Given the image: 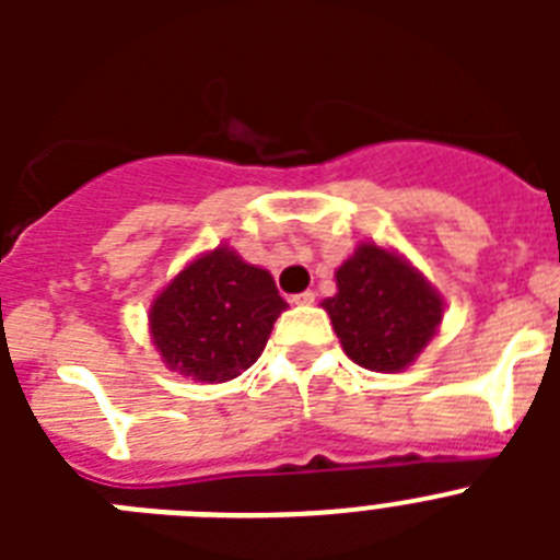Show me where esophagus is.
<instances>
[{"label":"esophagus","mask_w":560,"mask_h":560,"mask_svg":"<svg viewBox=\"0 0 560 560\" xmlns=\"http://www.w3.org/2000/svg\"><path fill=\"white\" fill-rule=\"evenodd\" d=\"M291 303L294 305H311L314 303V291H303V294L291 296Z\"/></svg>","instance_id":"esophagus-1"}]
</instances>
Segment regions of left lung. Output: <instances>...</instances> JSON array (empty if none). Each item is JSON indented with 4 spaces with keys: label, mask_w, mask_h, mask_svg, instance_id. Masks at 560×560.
<instances>
[{
    "label": "left lung",
    "mask_w": 560,
    "mask_h": 560,
    "mask_svg": "<svg viewBox=\"0 0 560 560\" xmlns=\"http://www.w3.org/2000/svg\"><path fill=\"white\" fill-rule=\"evenodd\" d=\"M341 350L364 370L398 373L427 348L446 303L407 257L359 244L336 269V294L323 303Z\"/></svg>",
    "instance_id": "1"
}]
</instances>
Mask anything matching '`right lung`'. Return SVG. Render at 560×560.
<instances>
[{
  "label": "right lung",
  "mask_w": 560,
  "mask_h": 560,
  "mask_svg": "<svg viewBox=\"0 0 560 560\" xmlns=\"http://www.w3.org/2000/svg\"><path fill=\"white\" fill-rule=\"evenodd\" d=\"M285 308L269 271L246 264L230 246H215L156 294L148 325L167 368L221 384L255 364Z\"/></svg>",
  "instance_id": "obj_1"
}]
</instances>
